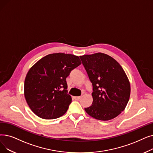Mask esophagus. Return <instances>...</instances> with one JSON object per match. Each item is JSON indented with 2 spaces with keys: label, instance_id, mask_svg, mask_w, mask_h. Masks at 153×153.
I'll return each mask as SVG.
<instances>
[{
  "label": "esophagus",
  "instance_id": "1",
  "mask_svg": "<svg viewBox=\"0 0 153 153\" xmlns=\"http://www.w3.org/2000/svg\"><path fill=\"white\" fill-rule=\"evenodd\" d=\"M74 99H76V101H79V99H81V96H76V97H74Z\"/></svg>",
  "mask_w": 153,
  "mask_h": 153
}]
</instances>
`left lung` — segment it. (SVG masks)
<instances>
[{
  "label": "left lung",
  "instance_id": "8db88e82",
  "mask_svg": "<svg viewBox=\"0 0 153 153\" xmlns=\"http://www.w3.org/2000/svg\"><path fill=\"white\" fill-rule=\"evenodd\" d=\"M79 57L93 88V101L84 109L85 112L101 121L117 117L127 105L131 93L129 79L121 65L104 53Z\"/></svg>",
  "mask_w": 153,
  "mask_h": 153
}]
</instances>
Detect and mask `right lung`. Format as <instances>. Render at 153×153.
Returning <instances> with one entry per match:
<instances>
[{"label": "right lung", "instance_id": "obj_1", "mask_svg": "<svg viewBox=\"0 0 153 153\" xmlns=\"http://www.w3.org/2000/svg\"><path fill=\"white\" fill-rule=\"evenodd\" d=\"M80 64L78 56L55 53L45 56L32 66L25 79L24 96L36 115L54 119L65 113L72 101L66 77Z\"/></svg>", "mask_w": 153, "mask_h": 153}]
</instances>
